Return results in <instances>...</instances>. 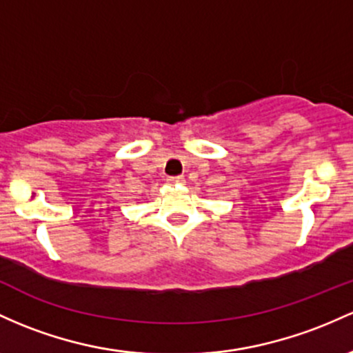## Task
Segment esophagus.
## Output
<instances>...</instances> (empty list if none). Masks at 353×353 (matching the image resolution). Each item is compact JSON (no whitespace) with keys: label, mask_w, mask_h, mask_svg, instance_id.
<instances>
[{"label":"esophagus","mask_w":353,"mask_h":353,"mask_svg":"<svg viewBox=\"0 0 353 353\" xmlns=\"http://www.w3.org/2000/svg\"><path fill=\"white\" fill-rule=\"evenodd\" d=\"M170 184H183L184 183V177L179 176V177H172V179H169Z\"/></svg>","instance_id":"esophagus-1"}]
</instances>
